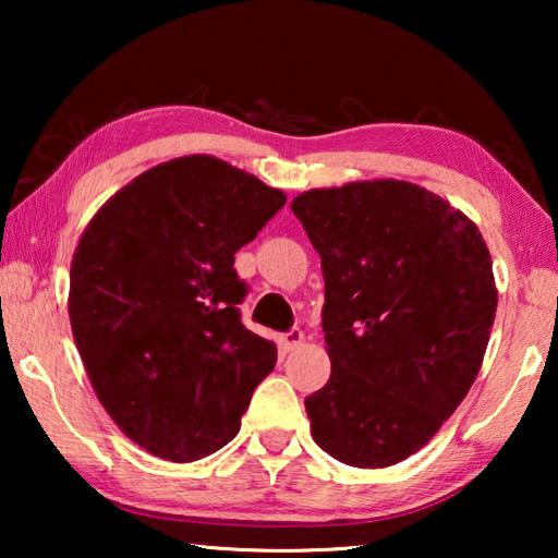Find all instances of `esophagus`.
Instances as JSON below:
<instances>
[{
	"mask_svg": "<svg viewBox=\"0 0 558 558\" xmlns=\"http://www.w3.org/2000/svg\"><path fill=\"white\" fill-rule=\"evenodd\" d=\"M302 342H305V335H302V329L298 327H292L286 335H280V347L286 349V352H292V349L300 347Z\"/></svg>",
	"mask_w": 558,
	"mask_h": 558,
	"instance_id": "1",
	"label": "esophagus"
}]
</instances>
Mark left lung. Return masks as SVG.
<instances>
[{
	"label": "left lung",
	"mask_w": 558,
	"mask_h": 558,
	"mask_svg": "<svg viewBox=\"0 0 558 558\" xmlns=\"http://www.w3.org/2000/svg\"><path fill=\"white\" fill-rule=\"evenodd\" d=\"M323 260L332 374L305 399L313 438L352 468H389L436 436L483 366L493 260L477 226L396 179L290 204Z\"/></svg>",
	"instance_id": "8db88e82"
}]
</instances>
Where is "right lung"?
Here are the masks:
<instances>
[{"mask_svg": "<svg viewBox=\"0 0 558 558\" xmlns=\"http://www.w3.org/2000/svg\"><path fill=\"white\" fill-rule=\"evenodd\" d=\"M288 196L209 155L122 186L71 260L75 347L102 409L157 458L192 462L241 428L278 349L241 323L233 268Z\"/></svg>", "mask_w": 558, "mask_h": 558, "instance_id": "add662e5", "label": "right lung"}]
</instances>
